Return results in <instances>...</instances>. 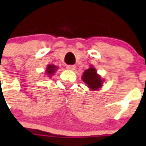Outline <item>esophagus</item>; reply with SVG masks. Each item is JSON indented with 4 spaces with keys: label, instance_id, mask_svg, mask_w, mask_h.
<instances>
[{
    "label": "esophagus",
    "instance_id": "1",
    "mask_svg": "<svg viewBox=\"0 0 146 146\" xmlns=\"http://www.w3.org/2000/svg\"><path fill=\"white\" fill-rule=\"evenodd\" d=\"M66 69H69V70L74 71V70H75L76 66L74 65H67L66 66Z\"/></svg>",
    "mask_w": 146,
    "mask_h": 146
}]
</instances>
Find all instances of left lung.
Returning <instances> with one entry per match:
<instances>
[{
	"instance_id": "left-lung-1",
	"label": "left lung",
	"mask_w": 146,
	"mask_h": 146,
	"mask_svg": "<svg viewBox=\"0 0 146 146\" xmlns=\"http://www.w3.org/2000/svg\"><path fill=\"white\" fill-rule=\"evenodd\" d=\"M82 81L88 85V87L91 90H98L102 86L103 80L97 74L96 69L91 66L89 69H86L82 76Z\"/></svg>"
}]
</instances>
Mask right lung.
Wrapping results in <instances>:
<instances>
[{
  "instance_id": "right-lung-1",
  "label": "right lung",
  "mask_w": 146,
  "mask_h": 146,
  "mask_svg": "<svg viewBox=\"0 0 146 146\" xmlns=\"http://www.w3.org/2000/svg\"><path fill=\"white\" fill-rule=\"evenodd\" d=\"M58 69L57 66L53 65H48L46 69V71H45V74H47L49 76V77H51L54 74L55 72H56V69Z\"/></svg>"
}]
</instances>
